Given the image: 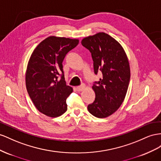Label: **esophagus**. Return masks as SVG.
<instances>
[{
	"label": "esophagus",
	"mask_w": 161,
	"mask_h": 161,
	"mask_svg": "<svg viewBox=\"0 0 161 161\" xmlns=\"http://www.w3.org/2000/svg\"><path fill=\"white\" fill-rule=\"evenodd\" d=\"M76 88H77V91L81 92V91H83V90H84V88H85V85H84V84H82V85L80 86H77Z\"/></svg>",
	"instance_id": "34e87169"
}]
</instances>
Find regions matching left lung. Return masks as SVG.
Listing matches in <instances>:
<instances>
[{
  "label": "left lung",
  "instance_id": "1",
  "mask_svg": "<svg viewBox=\"0 0 161 161\" xmlns=\"http://www.w3.org/2000/svg\"><path fill=\"white\" fill-rule=\"evenodd\" d=\"M81 44L91 53L95 74L103 73L92 86L96 98L88 106V111L96 117H107L120 107L125 97L130 80L127 57L121 45L104 32L84 38Z\"/></svg>",
  "mask_w": 161,
  "mask_h": 161
}]
</instances>
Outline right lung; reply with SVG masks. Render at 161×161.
I'll return each mask as SVG.
<instances>
[{"instance_id": "1", "label": "right lung", "mask_w": 161, "mask_h": 161, "mask_svg": "<svg viewBox=\"0 0 161 161\" xmlns=\"http://www.w3.org/2000/svg\"><path fill=\"white\" fill-rule=\"evenodd\" d=\"M78 43L77 39L50 36L31 55L25 74L26 88L36 108L48 117H59L67 110L66 100L73 88L66 84L62 63Z\"/></svg>"}]
</instances>
